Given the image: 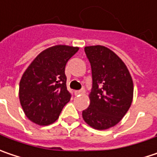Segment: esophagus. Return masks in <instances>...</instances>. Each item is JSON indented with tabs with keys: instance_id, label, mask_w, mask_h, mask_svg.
<instances>
[{
	"instance_id": "34e87169",
	"label": "esophagus",
	"mask_w": 157,
	"mask_h": 157,
	"mask_svg": "<svg viewBox=\"0 0 157 157\" xmlns=\"http://www.w3.org/2000/svg\"><path fill=\"white\" fill-rule=\"evenodd\" d=\"M84 93H85V90H84V89H82V90H75V95L84 94Z\"/></svg>"
}]
</instances>
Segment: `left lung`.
<instances>
[{"label":"left lung","mask_w":157,"mask_h":157,"mask_svg":"<svg viewBox=\"0 0 157 157\" xmlns=\"http://www.w3.org/2000/svg\"><path fill=\"white\" fill-rule=\"evenodd\" d=\"M90 61L92 88L90 104L82 111V118L97 130L117 124L132 102L133 82L122 59L104 46L84 48Z\"/></svg>","instance_id":"obj_1"}]
</instances>
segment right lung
Segmentation results:
<instances>
[{"label":"right lung","mask_w":157,"mask_h":157,"mask_svg":"<svg viewBox=\"0 0 157 157\" xmlns=\"http://www.w3.org/2000/svg\"><path fill=\"white\" fill-rule=\"evenodd\" d=\"M78 50L66 45L51 47L40 53L24 73L19 83V99L32 122L48 125L59 118L71 98L65 67Z\"/></svg>","instance_id":"1"}]
</instances>
